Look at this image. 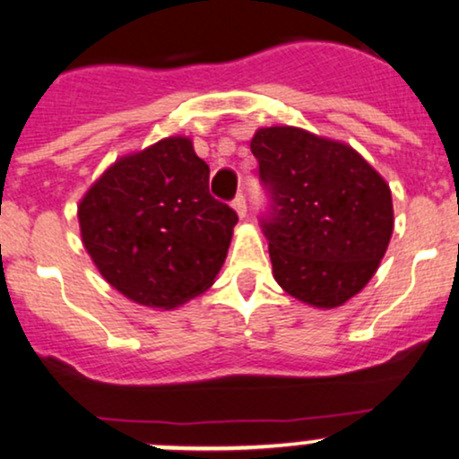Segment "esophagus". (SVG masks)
I'll return each instance as SVG.
<instances>
[{
    "instance_id": "34e87169",
    "label": "esophagus",
    "mask_w": 459,
    "mask_h": 459,
    "mask_svg": "<svg viewBox=\"0 0 459 459\" xmlns=\"http://www.w3.org/2000/svg\"><path fill=\"white\" fill-rule=\"evenodd\" d=\"M233 209L238 211L239 218H246V213H248V206H246V198H244V195H241V194L238 195V198L233 200Z\"/></svg>"
}]
</instances>
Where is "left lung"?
<instances>
[{
    "mask_svg": "<svg viewBox=\"0 0 459 459\" xmlns=\"http://www.w3.org/2000/svg\"><path fill=\"white\" fill-rule=\"evenodd\" d=\"M250 150L272 198L264 233L276 283L300 303L342 307L390 244V185L349 143L296 126L259 128Z\"/></svg>",
    "mask_w": 459,
    "mask_h": 459,
    "instance_id": "left-lung-1",
    "label": "left lung"
}]
</instances>
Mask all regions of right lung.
<instances>
[{
	"label": "right lung",
	"instance_id": "right-lung-1",
	"mask_svg": "<svg viewBox=\"0 0 459 459\" xmlns=\"http://www.w3.org/2000/svg\"><path fill=\"white\" fill-rule=\"evenodd\" d=\"M78 221L102 279L165 311L215 283L238 213L209 194V165L178 134L119 156L82 195Z\"/></svg>",
	"mask_w": 459,
	"mask_h": 459
}]
</instances>
